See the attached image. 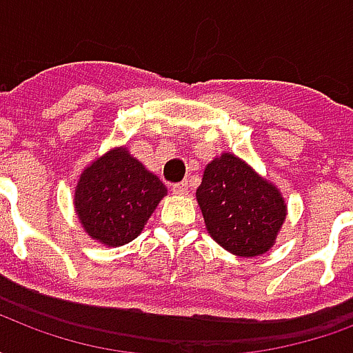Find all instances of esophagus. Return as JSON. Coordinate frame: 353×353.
<instances>
[{
    "label": "esophagus",
    "instance_id": "1",
    "mask_svg": "<svg viewBox=\"0 0 353 353\" xmlns=\"http://www.w3.org/2000/svg\"><path fill=\"white\" fill-rule=\"evenodd\" d=\"M172 192H174V194H187V192H189V183H187V181L174 183L172 185Z\"/></svg>",
    "mask_w": 353,
    "mask_h": 353
}]
</instances>
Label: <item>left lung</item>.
Masks as SVG:
<instances>
[{
	"mask_svg": "<svg viewBox=\"0 0 353 353\" xmlns=\"http://www.w3.org/2000/svg\"><path fill=\"white\" fill-rule=\"evenodd\" d=\"M196 200L212 238L240 257L268 252L285 219L280 191L229 153L208 164Z\"/></svg>",
	"mask_w": 353,
	"mask_h": 353,
	"instance_id": "8db88e82",
	"label": "left lung"
}]
</instances>
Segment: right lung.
Listing matches in <instances>:
<instances>
[{
  "mask_svg": "<svg viewBox=\"0 0 353 353\" xmlns=\"http://www.w3.org/2000/svg\"><path fill=\"white\" fill-rule=\"evenodd\" d=\"M166 194L159 177L124 149H115L81 174L75 210L88 236L123 245L138 236Z\"/></svg>",
  "mask_w": 353,
  "mask_h": 353,
  "instance_id": "obj_1",
  "label": "right lung"
}]
</instances>
